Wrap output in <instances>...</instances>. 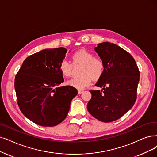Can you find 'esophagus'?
<instances>
[{
    "label": "esophagus",
    "mask_w": 157,
    "mask_h": 157,
    "mask_svg": "<svg viewBox=\"0 0 157 157\" xmlns=\"http://www.w3.org/2000/svg\"><path fill=\"white\" fill-rule=\"evenodd\" d=\"M83 92H84V90H78V94H82Z\"/></svg>",
    "instance_id": "34e87169"
}]
</instances>
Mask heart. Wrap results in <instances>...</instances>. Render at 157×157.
<instances>
[{
	"instance_id": "b5f03b06",
	"label": "heart",
	"mask_w": 157,
	"mask_h": 157,
	"mask_svg": "<svg viewBox=\"0 0 157 157\" xmlns=\"http://www.w3.org/2000/svg\"><path fill=\"white\" fill-rule=\"evenodd\" d=\"M71 59L73 64H82L80 74L82 76L73 78L67 81L68 86L77 89H83L89 86L92 79L97 80L104 72V65L103 62L99 59L95 58L93 53L82 49L73 54ZM73 65L70 62L63 60L59 64V70L62 75L64 77H70L72 71Z\"/></svg>"
}]
</instances>
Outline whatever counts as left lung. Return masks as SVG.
I'll list each match as a JSON object with an SVG mask.
<instances>
[{
  "mask_svg": "<svg viewBox=\"0 0 157 157\" xmlns=\"http://www.w3.org/2000/svg\"><path fill=\"white\" fill-rule=\"evenodd\" d=\"M95 51L104 65V72L92 90L87 108L90 113L104 122L121 118L133 107L136 99L140 72L133 57L115 44H98Z\"/></svg>",
  "mask_w": 157,
  "mask_h": 157,
  "instance_id": "obj_1",
  "label": "left lung"
}]
</instances>
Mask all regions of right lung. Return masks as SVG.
I'll list each match as a JSON object with an SVG mask.
<instances>
[{
    "label": "right lung",
    "instance_id": "obj_1",
    "mask_svg": "<svg viewBox=\"0 0 157 157\" xmlns=\"http://www.w3.org/2000/svg\"><path fill=\"white\" fill-rule=\"evenodd\" d=\"M67 51L61 47L31 55L15 76L18 107L25 117L39 126L52 127L63 121L78 93L72 86L59 87L64 82L59 64Z\"/></svg>",
    "mask_w": 157,
    "mask_h": 157
}]
</instances>
